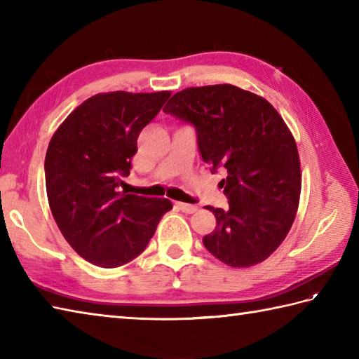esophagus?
Returning <instances> with one entry per match:
<instances>
[{"label":"esophagus","mask_w":359,"mask_h":359,"mask_svg":"<svg viewBox=\"0 0 359 359\" xmlns=\"http://www.w3.org/2000/svg\"><path fill=\"white\" fill-rule=\"evenodd\" d=\"M175 207H177L180 211L187 212V215H191V212L197 211L196 205H189V203H184V202H175Z\"/></svg>","instance_id":"1"}]
</instances>
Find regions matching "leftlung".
Segmentation results:
<instances>
[{
  "label": "left lung",
  "mask_w": 359,
  "mask_h": 359,
  "mask_svg": "<svg viewBox=\"0 0 359 359\" xmlns=\"http://www.w3.org/2000/svg\"><path fill=\"white\" fill-rule=\"evenodd\" d=\"M163 111L196 128L212 172L226 171L228 208L207 207L216 228L205 248L234 269L265 261L292 228L301 196L299 154L285 121L265 98L233 85L184 89Z\"/></svg>",
  "instance_id": "8db88e82"
}]
</instances>
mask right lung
<instances>
[{
	"instance_id": "obj_1",
	"label": "right lung",
	"mask_w": 359,
	"mask_h": 359,
	"mask_svg": "<svg viewBox=\"0 0 359 359\" xmlns=\"http://www.w3.org/2000/svg\"><path fill=\"white\" fill-rule=\"evenodd\" d=\"M171 93L97 94L52 135L44 160L52 216L67 243L103 269L131 262L172 208L168 199L118 191L129 175L142 129Z\"/></svg>"
}]
</instances>
